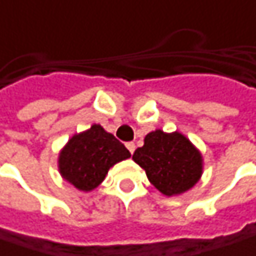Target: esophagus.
Here are the masks:
<instances>
[{
    "label": "esophagus",
    "instance_id": "obj_1",
    "mask_svg": "<svg viewBox=\"0 0 256 256\" xmlns=\"http://www.w3.org/2000/svg\"><path fill=\"white\" fill-rule=\"evenodd\" d=\"M126 147H128V150L130 152V153H132V154H133V153H134V150H136V144H134V143H132V142H130V143H128V144H126Z\"/></svg>",
    "mask_w": 256,
    "mask_h": 256
}]
</instances>
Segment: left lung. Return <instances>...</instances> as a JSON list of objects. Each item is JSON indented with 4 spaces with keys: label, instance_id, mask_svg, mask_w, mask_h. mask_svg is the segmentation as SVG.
Instances as JSON below:
<instances>
[{
    "label": "left lung",
    "instance_id": "1",
    "mask_svg": "<svg viewBox=\"0 0 256 256\" xmlns=\"http://www.w3.org/2000/svg\"><path fill=\"white\" fill-rule=\"evenodd\" d=\"M133 160L146 172L148 181L167 197L192 188L202 176V154L180 132L157 128L144 137Z\"/></svg>",
    "mask_w": 256,
    "mask_h": 256
}]
</instances>
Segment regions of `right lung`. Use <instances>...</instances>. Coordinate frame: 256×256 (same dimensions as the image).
<instances>
[{"instance_id": "add662e5", "label": "right lung", "mask_w": 256, "mask_h": 256, "mask_svg": "<svg viewBox=\"0 0 256 256\" xmlns=\"http://www.w3.org/2000/svg\"><path fill=\"white\" fill-rule=\"evenodd\" d=\"M130 152L100 124L76 133L59 152L62 178L79 191H92L104 180L109 168L130 157Z\"/></svg>"}]
</instances>
